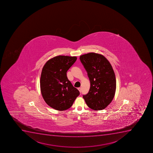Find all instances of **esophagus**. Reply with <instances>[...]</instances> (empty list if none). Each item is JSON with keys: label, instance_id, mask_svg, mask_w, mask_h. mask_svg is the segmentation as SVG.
Segmentation results:
<instances>
[{"label": "esophagus", "instance_id": "34e87169", "mask_svg": "<svg viewBox=\"0 0 153 153\" xmlns=\"http://www.w3.org/2000/svg\"><path fill=\"white\" fill-rule=\"evenodd\" d=\"M78 90H79V91L81 92V90H82V88L81 87H79V88H78Z\"/></svg>", "mask_w": 153, "mask_h": 153}]
</instances>
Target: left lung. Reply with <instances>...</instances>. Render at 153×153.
<instances>
[{"label":"left lung","mask_w":153,"mask_h":153,"mask_svg":"<svg viewBox=\"0 0 153 153\" xmlns=\"http://www.w3.org/2000/svg\"><path fill=\"white\" fill-rule=\"evenodd\" d=\"M90 82L87 94L83 96L86 104L94 110L107 107L114 98L116 79L111 64L103 55L87 53L80 56Z\"/></svg>","instance_id":"left-lung-1"}]
</instances>
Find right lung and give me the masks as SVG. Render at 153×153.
<instances>
[{"mask_svg": "<svg viewBox=\"0 0 153 153\" xmlns=\"http://www.w3.org/2000/svg\"><path fill=\"white\" fill-rule=\"evenodd\" d=\"M76 59V56L59 55L48 60L43 66L40 91L46 103L52 108L60 111L67 110L79 95L67 76Z\"/></svg>", "mask_w": 153, "mask_h": 153, "instance_id": "obj_1", "label": "right lung"}]
</instances>
